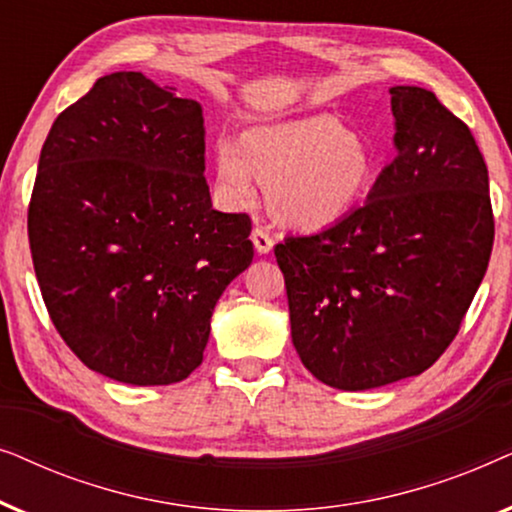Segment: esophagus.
I'll return each instance as SVG.
<instances>
[{"label":"esophagus","mask_w":512,"mask_h":512,"mask_svg":"<svg viewBox=\"0 0 512 512\" xmlns=\"http://www.w3.org/2000/svg\"><path fill=\"white\" fill-rule=\"evenodd\" d=\"M251 242H254V247H256L258 254H270L272 247H275V242H272V237H270L268 230L258 228V226L251 230Z\"/></svg>","instance_id":"obj_1"}]
</instances>
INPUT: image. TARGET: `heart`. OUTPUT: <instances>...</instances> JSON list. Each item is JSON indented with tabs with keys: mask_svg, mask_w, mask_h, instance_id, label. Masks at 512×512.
<instances>
[{
	"mask_svg": "<svg viewBox=\"0 0 512 512\" xmlns=\"http://www.w3.org/2000/svg\"><path fill=\"white\" fill-rule=\"evenodd\" d=\"M254 177L268 184L272 214L286 226L321 230L354 212L375 177L359 135L335 116L251 130L244 144H216V179L230 202H249Z\"/></svg>",
	"mask_w": 512,
	"mask_h": 512,
	"instance_id": "heart-1",
	"label": "heart"
}]
</instances>
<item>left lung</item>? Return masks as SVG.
<instances>
[{"mask_svg":"<svg viewBox=\"0 0 512 512\" xmlns=\"http://www.w3.org/2000/svg\"><path fill=\"white\" fill-rule=\"evenodd\" d=\"M389 93L398 153L368 200L275 247L293 347L342 391L431 368L459 333L494 244L487 165L468 125L431 90Z\"/></svg>","mask_w":512,"mask_h":512,"instance_id":"8db88e82","label":"left lung"}]
</instances>
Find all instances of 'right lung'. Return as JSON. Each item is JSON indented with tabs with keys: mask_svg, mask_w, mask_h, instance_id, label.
<instances>
[{
	"mask_svg": "<svg viewBox=\"0 0 512 512\" xmlns=\"http://www.w3.org/2000/svg\"><path fill=\"white\" fill-rule=\"evenodd\" d=\"M142 72L95 81L55 118L27 235L48 317L116 382L186 380L216 300L249 268V214L212 209L195 100Z\"/></svg>",
	"mask_w": 512,
	"mask_h": 512,
	"instance_id": "add662e5",
	"label": "right lung"
}]
</instances>
